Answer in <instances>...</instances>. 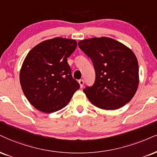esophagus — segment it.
I'll use <instances>...</instances> for the list:
<instances>
[{
	"instance_id": "obj_1",
	"label": "esophagus",
	"mask_w": 157,
	"mask_h": 157,
	"mask_svg": "<svg viewBox=\"0 0 157 157\" xmlns=\"http://www.w3.org/2000/svg\"><path fill=\"white\" fill-rule=\"evenodd\" d=\"M79 84H80V88H82L83 87V85H84V80H80L78 81Z\"/></svg>"
}]
</instances>
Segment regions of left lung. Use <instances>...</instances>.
I'll list each match as a JSON object with an SVG mask.
<instances>
[{
	"instance_id": "8db88e82",
	"label": "left lung",
	"mask_w": 157,
	"mask_h": 157,
	"mask_svg": "<svg viewBox=\"0 0 157 157\" xmlns=\"http://www.w3.org/2000/svg\"><path fill=\"white\" fill-rule=\"evenodd\" d=\"M78 46L95 69L94 85L83 90L90 102L103 109H116L129 102L139 84L138 62L132 51L107 37L85 39Z\"/></svg>"
}]
</instances>
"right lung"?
Masks as SVG:
<instances>
[{
    "instance_id": "obj_1",
    "label": "right lung",
    "mask_w": 157,
    "mask_h": 157,
    "mask_svg": "<svg viewBox=\"0 0 157 157\" xmlns=\"http://www.w3.org/2000/svg\"><path fill=\"white\" fill-rule=\"evenodd\" d=\"M76 48L74 39L56 37L39 43L25 58L20 85L25 96L38 110L46 113L59 110L80 88L67 63Z\"/></svg>"
}]
</instances>
